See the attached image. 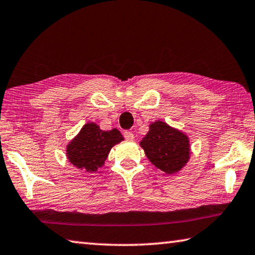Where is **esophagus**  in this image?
I'll use <instances>...</instances> for the list:
<instances>
[{"label": "esophagus", "instance_id": "obj_1", "mask_svg": "<svg viewBox=\"0 0 255 255\" xmlns=\"http://www.w3.org/2000/svg\"><path fill=\"white\" fill-rule=\"evenodd\" d=\"M124 136H125V138H126V140H128V141H132L133 140V133L131 131L126 130V131L124 132Z\"/></svg>", "mask_w": 255, "mask_h": 255}]
</instances>
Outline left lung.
Segmentation results:
<instances>
[{
	"label": "left lung",
	"mask_w": 255,
	"mask_h": 255,
	"mask_svg": "<svg viewBox=\"0 0 255 255\" xmlns=\"http://www.w3.org/2000/svg\"><path fill=\"white\" fill-rule=\"evenodd\" d=\"M139 144L150 163L166 174L179 172L190 158L188 136L159 120L149 125Z\"/></svg>",
	"instance_id": "1"
}]
</instances>
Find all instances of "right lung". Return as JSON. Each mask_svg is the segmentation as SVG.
Wrapping results in <instances>:
<instances>
[{"label":"right lung","mask_w":255,"mask_h":255,"mask_svg":"<svg viewBox=\"0 0 255 255\" xmlns=\"http://www.w3.org/2000/svg\"><path fill=\"white\" fill-rule=\"evenodd\" d=\"M124 140L118 129L101 130L94 123L85 124L80 132L66 146L68 161L86 172H97L116 144Z\"/></svg>","instance_id":"add662e5"}]
</instances>
